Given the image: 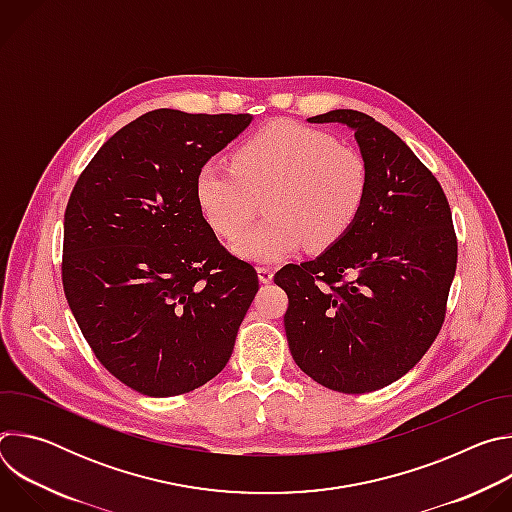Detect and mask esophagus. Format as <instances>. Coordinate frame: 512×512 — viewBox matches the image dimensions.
<instances>
[{"label":"esophagus","mask_w":512,"mask_h":512,"mask_svg":"<svg viewBox=\"0 0 512 512\" xmlns=\"http://www.w3.org/2000/svg\"><path fill=\"white\" fill-rule=\"evenodd\" d=\"M257 273H259V281L261 283H269L273 279V269L271 267H257Z\"/></svg>","instance_id":"1"}]
</instances>
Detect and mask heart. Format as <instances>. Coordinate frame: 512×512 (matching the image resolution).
<instances>
[{"label": "heart", "instance_id": "obj_1", "mask_svg": "<svg viewBox=\"0 0 512 512\" xmlns=\"http://www.w3.org/2000/svg\"><path fill=\"white\" fill-rule=\"evenodd\" d=\"M369 190V170L348 145L322 131L277 121L233 154V166L210 160L200 166L194 196L204 221L221 237H235L266 198L268 221L233 241L237 255L271 263L304 243L324 251L354 225Z\"/></svg>", "mask_w": 512, "mask_h": 512}]
</instances>
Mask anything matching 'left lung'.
Masks as SVG:
<instances>
[{
    "label": "left lung",
    "mask_w": 512,
    "mask_h": 512,
    "mask_svg": "<svg viewBox=\"0 0 512 512\" xmlns=\"http://www.w3.org/2000/svg\"><path fill=\"white\" fill-rule=\"evenodd\" d=\"M354 131L369 190L350 231L273 281L298 367L338 393H371L409 373L440 334L458 263L448 198L409 145L371 115L308 119Z\"/></svg>",
    "instance_id": "left-lung-1"
}]
</instances>
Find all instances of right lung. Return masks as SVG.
Masks as SVG:
<instances>
[{"label":"right lung","instance_id":"1","mask_svg":"<svg viewBox=\"0 0 512 512\" xmlns=\"http://www.w3.org/2000/svg\"><path fill=\"white\" fill-rule=\"evenodd\" d=\"M251 119L145 113L103 143L68 198L64 296L99 362L141 395H182L221 373L259 289L194 196L200 166Z\"/></svg>","mask_w":512,"mask_h":512}]
</instances>
